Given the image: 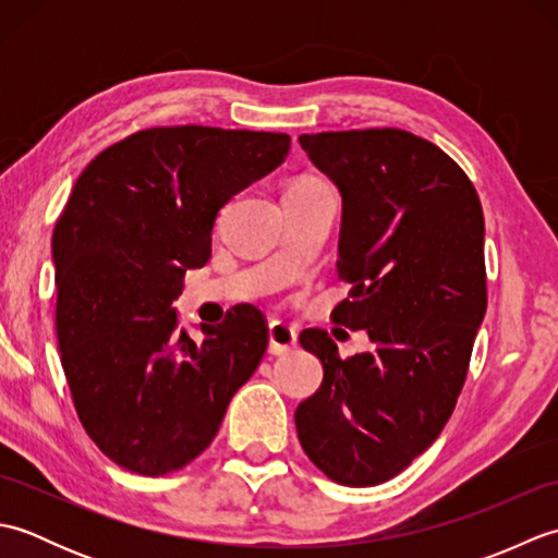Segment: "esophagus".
I'll list each match as a JSON object with an SVG mask.
<instances>
[{
    "label": "esophagus",
    "instance_id": "esophagus-1",
    "mask_svg": "<svg viewBox=\"0 0 558 558\" xmlns=\"http://www.w3.org/2000/svg\"><path fill=\"white\" fill-rule=\"evenodd\" d=\"M298 348V330L282 322H270L268 326V352L270 354H288Z\"/></svg>",
    "mask_w": 558,
    "mask_h": 558
}]
</instances>
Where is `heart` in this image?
I'll use <instances>...</instances> for the list:
<instances>
[{
    "label": "heart",
    "mask_w": 558,
    "mask_h": 558,
    "mask_svg": "<svg viewBox=\"0 0 558 558\" xmlns=\"http://www.w3.org/2000/svg\"><path fill=\"white\" fill-rule=\"evenodd\" d=\"M304 182H306V180H304Z\"/></svg>",
    "instance_id": "b5f03b06"
}]
</instances>
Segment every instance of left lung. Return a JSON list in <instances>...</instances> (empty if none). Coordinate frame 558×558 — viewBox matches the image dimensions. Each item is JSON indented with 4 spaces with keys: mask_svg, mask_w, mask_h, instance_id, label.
I'll return each mask as SVG.
<instances>
[{
    "mask_svg": "<svg viewBox=\"0 0 558 558\" xmlns=\"http://www.w3.org/2000/svg\"><path fill=\"white\" fill-rule=\"evenodd\" d=\"M342 194L336 322L374 350L342 360L328 330L300 336L324 381L294 412L314 465L345 487L388 482L429 448L456 410L487 312L484 213L470 177L402 129L302 134Z\"/></svg>",
    "mask_w": 558,
    "mask_h": 558,
    "instance_id": "8db88e82",
    "label": "left lung"
}]
</instances>
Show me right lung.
Segmentation results:
<instances>
[{"mask_svg": "<svg viewBox=\"0 0 558 558\" xmlns=\"http://www.w3.org/2000/svg\"><path fill=\"white\" fill-rule=\"evenodd\" d=\"M288 134L153 126L81 172L52 232L57 342L86 434L117 465L160 477L216 438L268 326L236 304L204 342L177 330L184 272L210 258L218 210L286 160Z\"/></svg>", "mask_w": 558, "mask_h": 558, "instance_id": "1", "label": "right lung"}]
</instances>
